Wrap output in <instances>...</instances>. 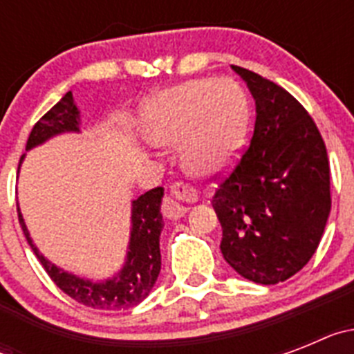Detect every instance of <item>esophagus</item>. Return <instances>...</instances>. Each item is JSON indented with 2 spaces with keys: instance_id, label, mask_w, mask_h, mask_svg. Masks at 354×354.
Wrapping results in <instances>:
<instances>
[{
  "instance_id": "34e87169",
  "label": "esophagus",
  "mask_w": 354,
  "mask_h": 354,
  "mask_svg": "<svg viewBox=\"0 0 354 354\" xmlns=\"http://www.w3.org/2000/svg\"><path fill=\"white\" fill-rule=\"evenodd\" d=\"M196 200H198V193H196L195 187L183 183V180H177V183L171 184L170 192L162 200L161 211L168 220H179L186 214V204L196 202Z\"/></svg>"
}]
</instances>
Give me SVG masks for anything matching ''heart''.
Masks as SVG:
<instances>
[{
  "mask_svg": "<svg viewBox=\"0 0 354 354\" xmlns=\"http://www.w3.org/2000/svg\"><path fill=\"white\" fill-rule=\"evenodd\" d=\"M143 133L154 145H183L186 170L211 177L230 165L245 140V97L230 83L187 81L145 106Z\"/></svg>",
  "mask_w": 354,
  "mask_h": 354,
  "instance_id": "1",
  "label": "heart"
}]
</instances>
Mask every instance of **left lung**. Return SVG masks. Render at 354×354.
Instances as JSON below:
<instances>
[{
	"mask_svg": "<svg viewBox=\"0 0 354 354\" xmlns=\"http://www.w3.org/2000/svg\"><path fill=\"white\" fill-rule=\"evenodd\" d=\"M255 99L250 147L212 195L221 223L220 250L241 277L286 282L317 250L331 209L324 140L287 90L232 65Z\"/></svg>",
	"mask_w": 354,
	"mask_h": 354,
	"instance_id": "1",
	"label": "left lung"
}]
</instances>
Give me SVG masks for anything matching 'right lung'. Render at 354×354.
<instances>
[{
  "mask_svg": "<svg viewBox=\"0 0 354 354\" xmlns=\"http://www.w3.org/2000/svg\"><path fill=\"white\" fill-rule=\"evenodd\" d=\"M67 131H80V111L74 104L72 92L65 93L60 102H56L33 126L28 136L26 149L40 145L55 134L67 133ZM161 198L162 187H154L134 200L133 218H131L133 228H131V243L126 264L120 273L115 274L111 280L99 283L65 273L64 270L46 261L35 245L31 243L19 207L17 216L28 245L31 246L49 278L67 296L76 299L81 305L99 308V310H122V308H131L143 301L149 296L150 289L154 287L159 271H161V252H159V236L162 230Z\"/></svg>",
  "mask_w": 354,
  "mask_h": 354,
  "instance_id": "right-lung-1",
  "label": "right lung"
}]
</instances>
